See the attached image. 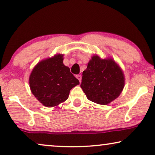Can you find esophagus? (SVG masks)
<instances>
[{"label": "esophagus", "mask_w": 155, "mask_h": 155, "mask_svg": "<svg viewBox=\"0 0 155 155\" xmlns=\"http://www.w3.org/2000/svg\"><path fill=\"white\" fill-rule=\"evenodd\" d=\"M75 77H76V78H77V79H78V80H79L80 82H81V78H82L81 75H76Z\"/></svg>", "instance_id": "34e87169"}]
</instances>
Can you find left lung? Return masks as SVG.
<instances>
[{
    "mask_svg": "<svg viewBox=\"0 0 155 155\" xmlns=\"http://www.w3.org/2000/svg\"><path fill=\"white\" fill-rule=\"evenodd\" d=\"M124 82V73L114 61L94 56L82 73L80 87L89 100L106 105L119 96Z\"/></svg>",
    "mask_w": 155,
    "mask_h": 155,
    "instance_id": "left-lung-1",
    "label": "left lung"
}]
</instances>
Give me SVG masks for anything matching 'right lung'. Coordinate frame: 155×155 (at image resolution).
Returning <instances> with one entry per match:
<instances>
[{"mask_svg":"<svg viewBox=\"0 0 155 155\" xmlns=\"http://www.w3.org/2000/svg\"><path fill=\"white\" fill-rule=\"evenodd\" d=\"M63 60V55L59 54L41 61L29 77L31 92L45 107H55L65 101L71 89L80 84Z\"/></svg>","mask_w":155,"mask_h":155,"instance_id":"obj_1","label":"right lung"}]
</instances>
